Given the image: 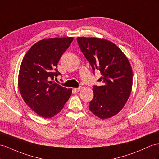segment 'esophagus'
Listing matches in <instances>:
<instances>
[{
  "instance_id": "1",
  "label": "esophagus",
  "mask_w": 159,
  "mask_h": 159,
  "mask_svg": "<svg viewBox=\"0 0 159 159\" xmlns=\"http://www.w3.org/2000/svg\"><path fill=\"white\" fill-rule=\"evenodd\" d=\"M81 89H82V87H78V88H75L74 90L76 91V92H79Z\"/></svg>"
}]
</instances>
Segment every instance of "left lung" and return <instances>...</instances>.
Listing matches in <instances>:
<instances>
[{
	"instance_id": "left-lung-1",
	"label": "left lung",
	"mask_w": 159,
	"mask_h": 159,
	"mask_svg": "<svg viewBox=\"0 0 159 159\" xmlns=\"http://www.w3.org/2000/svg\"><path fill=\"white\" fill-rule=\"evenodd\" d=\"M81 51L93 71L99 70L101 86H93L89 109L100 119L117 114L125 105L132 88V68L124 53L103 38L79 37Z\"/></svg>"
}]
</instances>
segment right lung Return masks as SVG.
<instances>
[{
  "label": "right lung",
  "instance_id": "add662e5",
  "mask_svg": "<svg viewBox=\"0 0 159 159\" xmlns=\"http://www.w3.org/2000/svg\"><path fill=\"white\" fill-rule=\"evenodd\" d=\"M73 39H42L34 44L23 58L19 90L28 106L44 118H51L60 112L72 94V89L60 86L53 80L61 75L57 64Z\"/></svg>",
  "mask_w": 159,
  "mask_h": 159
}]
</instances>
